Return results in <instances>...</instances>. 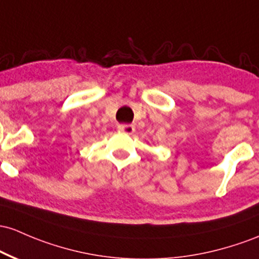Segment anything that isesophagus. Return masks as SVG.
I'll list each match as a JSON object with an SVG mask.
<instances>
[{
	"instance_id": "obj_1",
	"label": "esophagus",
	"mask_w": 259,
	"mask_h": 259,
	"mask_svg": "<svg viewBox=\"0 0 259 259\" xmlns=\"http://www.w3.org/2000/svg\"><path fill=\"white\" fill-rule=\"evenodd\" d=\"M118 132L125 135H132L135 132V127L132 124H120L118 125Z\"/></svg>"
}]
</instances>
